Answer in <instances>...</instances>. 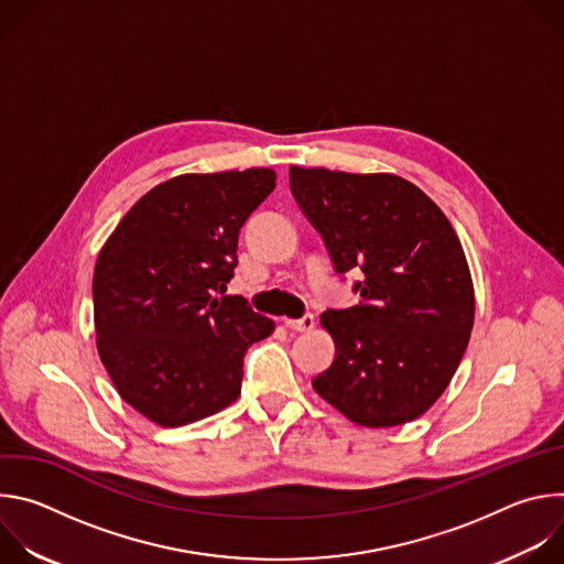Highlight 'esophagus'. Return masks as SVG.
<instances>
[{"instance_id": "34e87169", "label": "esophagus", "mask_w": 564, "mask_h": 564, "mask_svg": "<svg viewBox=\"0 0 564 564\" xmlns=\"http://www.w3.org/2000/svg\"><path fill=\"white\" fill-rule=\"evenodd\" d=\"M285 326L294 333H307L314 328V316L312 314H305L301 318H285Z\"/></svg>"}]
</instances>
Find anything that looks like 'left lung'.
Segmentation results:
<instances>
[{
	"label": "left lung",
	"mask_w": 564,
	"mask_h": 564,
	"mask_svg": "<svg viewBox=\"0 0 564 564\" xmlns=\"http://www.w3.org/2000/svg\"><path fill=\"white\" fill-rule=\"evenodd\" d=\"M290 189L337 272H364L359 305L321 314L335 359L312 388L366 429L417 420L448 388L475 318L473 279L451 220L394 174L292 165Z\"/></svg>",
	"instance_id": "1"
}]
</instances>
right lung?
I'll use <instances>...</instances> for the list:
<instances>
[{"mask_svg":"<svg viewBox=\"0 0 564 564\" xmlns=\"http://www.w3.org/2000/svg\"><path fill=\"white\" fill-rule=\"evenodd\" d=\"M274 170L183 174L149 189L96 261L98 355L131 409L185 426L238 399L243 357L274 321L218 296L236 268L238 231L272 194Z\"/></svg>","mask_w":564,"mask_h":564,"instance_id":"1","label":"right lung"}]
</instances>
